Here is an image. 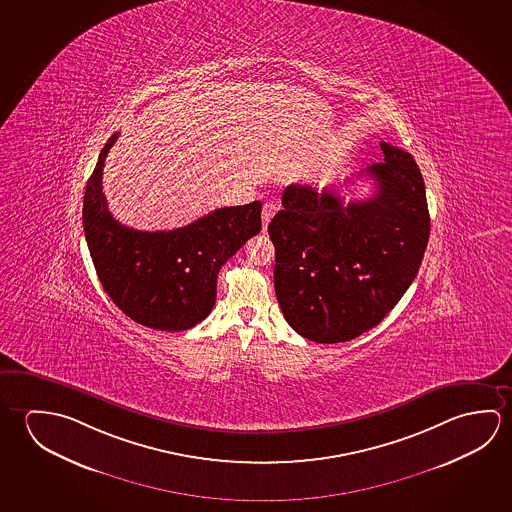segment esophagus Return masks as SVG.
<instances>
[{
  "mask_svg": "<svg viewBox=\"0 0 512 512\" xmlns=\"http://www.w3.org/2000/svg\"><path fill=\"white\" fill-rule=\"evenodd\" d=\"M277 209V203H264V207H262V230H268L269 221L277 214Z\"/></svg>",
  "mask_w": 512,
  "mask_h": 512,
  "instance_id": "34e87169",
  "label": "esophagus"
}]
</instances>
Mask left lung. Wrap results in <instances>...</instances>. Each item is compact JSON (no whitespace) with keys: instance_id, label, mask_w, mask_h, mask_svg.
<instances>
[{"instance_id":"8db88e82","label":"left lung","mask_w":512,"mask_h":512,"mask_svg":"<svg viewBox=\"0 0 512 512\" xmlns=\"http://www.w3.org/2000/svg\"><path fill=\"white\" fill-rule=\"evenodd\" d=\"M366 169L368 200L343 205L334 189L285 187L271 219L275 293L287 323L314 343H344L382 319L418 275L430 235L425 182L411 153L380 143Z\"/></svg>"}]
</instances>
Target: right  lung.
<instances>
[{
	"instance_id": "1",
	"label": "right lung",
	"mask_w": 512,
	"mask_h": 512,
	"mask_svg": "<svg viewBox=\"0 0 512 512\" xmlns=\"http://www.w3.org/2000/svg\"><path fill=\"white\" fill-rule=\"evenodd\" d=\"M119 134L101 150L84 194V230L94 268L110 300L155 330L180 332L209 316L221 266L260 232V202L223 207L169 232H143L112 218L101 176Z\"/></svg>"
}]
</instances>
